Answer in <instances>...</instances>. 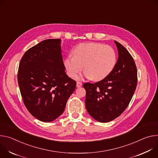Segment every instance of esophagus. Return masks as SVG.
<instances>
[{
  "label": "esophagus",
  "mask_w": 158,
  "mask_h": 158,
  "mask_svg": "<svg viewBox=\"0 0 158 158\" xmlns=\"http://www.w3.org/2000/svg\"><path fill=\"white\" fill-rule=\"evenodd\" d=\"M82 86V83L80 82V81H77V87H78V88H79V87L81 86Z\"/></svg>",
  "instance_id": "34e87169"
}]
</instances>
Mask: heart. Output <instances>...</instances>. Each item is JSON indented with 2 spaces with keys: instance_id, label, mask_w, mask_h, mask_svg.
Returning <instances> with one entry per match:
<instances>
[{
  "instance_id": "heart-1",
  "label": "heart",
  "mask_w": 158,
  "mask_h": 158,
  "mask_svg": "<svg viewBox=\"0 0 158 158\" xmlns=\"http://www.w3.org/2000/svg\"><path fill=\"white\" fill-rule=\"evenodd\" d=\"M74 56H68L64 64L72 78L80 72L83 66L84 76L99 81L107 77L117 63L113 48L97 43H86L77 45L73 51Z\"/></svg>"
}]
</instances>
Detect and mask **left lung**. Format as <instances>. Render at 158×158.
Listing matches in <instances>:
<instances>
[{"label":"left lung","instance_id":"1","mask_svg":"<svg viewBox=\"0 0 158 158\" xmlns=\"http://www.w3.org/2000/svg\"><path fill=\"white\" fill-rule=\"evenodd\" d=\"M118 60L112 72L95 83H85V106L96 120L110 122L123 112L132 98L137 83V71L133 58L121 44L115 41Z\"/></svg>","mask_w":158,"mask_h":158}]
</instances>
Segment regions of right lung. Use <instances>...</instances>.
Returning a JSON list of instances; mask_svg holds the SVG:
<instances>
[{
    "mask_svg": "<svg viewBox=\"0 0 158 158\" xmlns=\"http://www.w3.org/2000/svg\"><path fill=\"white\" fill-rule=\"evenodd\" d=\"M17 80L32 116L44 122L60 116L76 88V81L65 73L61 40H46L29 49L21 60Z\"/></svg>",
    "mask_w": 158,
    "mask_h": 158,
    "instance_id": "obj_1",
    "label": "right lung"
}]
</instances>
